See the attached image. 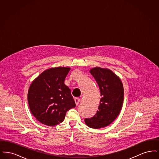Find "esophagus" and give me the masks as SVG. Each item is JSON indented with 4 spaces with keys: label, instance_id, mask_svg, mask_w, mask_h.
I'll use <instances>...</instances> for the list:
<instances>
[{
    "label": "esophagus",
    "instance_id": "obj_1",
    "mask_svg": "<svg viewBox=\"0 0 159 159\" xmlns=\"http://www.w3.org/2000/svg\"><path fill=\"white\" fill-rule=\"evenodd\" d=\"M75 101L76 106H77L79 104V103L80 102V99L79 98H75Z\"/></svg>",
    "mask_w": 159,
    "mask_h": 159
}]
</instances>
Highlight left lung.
<instances>
[{
    "instance_id": "8db88e82",
    "label": "left lung",
    "mask_w": 159,
    "mask_h": 159,
    "mask_svg": "<svg viewBox=\"0 0 159 159\" xmlns=\"http://www.w3.org/2000/svg\"><path fill=\"white\" fill-rule=\"evenodd\" d=\"M89 71L98 84L101 98L95 115L84 122L91 128H102L113 122L121 111L123 86L120 77L110 69L94 67Z\"/></svg>"
}]
</instances>
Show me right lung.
I'll return each instance as SVG.
<instances>
[{
    "mask_svg": "<svg viewBox=\"0 0 159 159\" xmlns=\"http://www.w3.org/2000/svg\"><path fill=\"white\" fill-rule=\"evenodd\" d=\"M70 70L58 67L47 69L31 83L28 102L31 113L49 126L62 122L67 111L76 106L71 91L64 84Z\"/></svg>",
    "mask_w": 159,
    "mask_h": 159,
    "instance_id": "right-lung-1",
    "label": "right lung"
}]
</instances>
